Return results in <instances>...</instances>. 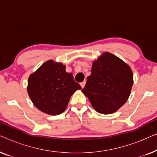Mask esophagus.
Listing matches in <instances>:
<instances>
[{
    "label": "esophagus",
    "instance_id": "1",
    "mask_svg": "<svg viewBox=\"0 0 157 157\" xmlns=\"http://www.w3.org/2000/svg\"><path fill=\"white\" fill-rule=\"evenodd\" d=\"M85 84H86V81H83V82H81V83H80V85H81V88H83L85 86Z\"/></svg>",
    "mask_w": 157,
    "mask_h": 157
}]
</instances>
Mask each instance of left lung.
<instances>
[{
    "mask_svg": "<svg viewBox=\"0 0 157 157\" xmlns=\"http://www.w3.org/2000/svg\"><path fill=\"white\" fill-rule=\"evenodd\" d=\"M133 85V74L127 64L110 53L93 63L91 74L82 89L98 113L109 114L127 101Z\"/></svg>",
    "mask_w": 157,
    "mask_h": 157,
    "instance_id": "1",
    "label": "left lung"
}]
</instances>
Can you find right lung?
Returning <instances> with one entry per match:
<instances>
[{
    "instance_id": "1",
    "label": "right lung",
    "mask_w": 157,
    "mask_h": 157,
    "mask_svg": "<svg viewBox=\"0 0 157 157\" xmlns=\"http://www.w3.org/2000/svg\"><path fill=\"white\" fill-rule=\"evenodd\" d=\"M65 69L62 63L48 61L30 76L28 94L40 111L50 115L63 113L71 95L81 89L71 73Z\"/></svg>"
}]
</instances>
